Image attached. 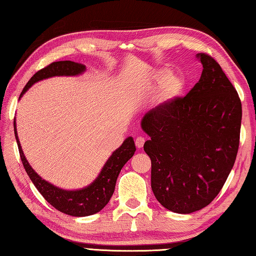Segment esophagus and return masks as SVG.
<instances>
[{
  "instance_id": "34e87169",
  "label": "esophagus",
  "mask_w": 256,
  "mask_h": 256,
  "mask_svg": "<svg viewBox=\"0 0 256 256\" xmlns=\"http://www.w3.org/2000/svg\"><path fill=\"white\" fill-rule=\"evenodd\" d=\"M144 142H146V139L144 137H138L137 139H136V142H134L136 147H137L138 149H142L144 147Z\"/></svg>"
}]
</instances>
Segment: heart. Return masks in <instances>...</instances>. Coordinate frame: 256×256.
I'll return each instance as SVG.
<instances>
[{"label":"heart","instance_id":"1","mask_svg":"<svg viewBox=\"0 0 256 256\" xmlns=\"http://www.w3.org/2000/svg\"><path fill=\"white\" fill-rule=\"evenodd\" d=\"M157 80L160 82H164V96L166 99H174L182 95L184 90L186 82L180 77L171 76L170 72L168 70H161L157 74Z\"/></svg>","mask_w":256,"mask_h":256}]
</instances>
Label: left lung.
Here are the masks:
<instances>
[{"label": "left lung", "mask_w": 256, "mask_h": 256, "mask_svg": "<svg viewBox=\"0 0 256 256\" xmlns=\"http://www.w3.org/2000/svg\"><path fill=\"white\" fill-rule=\"evenodd\" d=\"M199 82L184 97L144 114L151 138L144 149L151 160V189L168 210L189 214L218 194L236 162L242 104L232 82L210 55L200 53Z\"/></svg>", "instance_id": "1"}]
</instances>
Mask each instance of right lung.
Segmentation results:
<instances>
[{"label": "right lung", "mask_w": 256, "mask_h": 256, "mask_svg": "<svg viewBox=\"0 0 256 256\" xmlns=\"http://www.w3.org/2000/svg\"><path fill=\"white\" fill-rule=\"evenodd\" d=\"M85 70V65L72 60L52 62L48 66L35 72L28 84L25 85L23 92H20V98L24 95L30 86L40 80L53 76H77L84 72ZM14 134L15 138H16L20 160H22L24 169L36 186V189L40 191V194L44 196V199L50 204L53 206L56 210L72 216H92L105 208L114 191V186H116L119 172L122 171L124 164L132 157L136 151V146L132 137H128L120 147L116 151H114L110 158L107 160V162L104 166L100 174H99L92 184L84 188V189L70 191L60 189V188H57L50 184V182L42 179L33 170L32 166H30L28 161L26 160L23 154L22 147H20L15 120Z\"/></svg>", "instance_id": "add662e5"}]
</instances>
